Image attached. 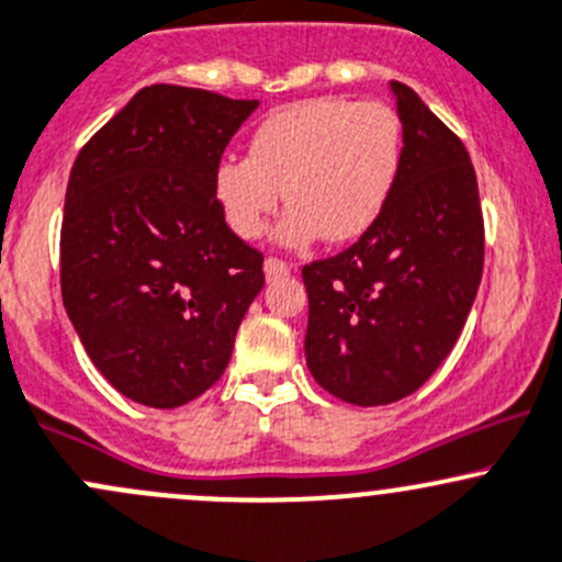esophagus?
Listing matches in <instances>:
<instances>
[{
	"label": "esophagus",
	"instance_id": "obj_1",
	"mask_svg": "<svg viewBox=\"0 0 562 562\" xmlns=\"http://www.w3.org/2000/svg\"><path fill=\"white\" fill-rule=\"evenodd\" d=\"M289 262H283L279 257H268L265 259V276H268V281H279L283 276H289Z\"/></svg>",
	"mask_w": 562,
	"mask_h": 562
}]
</instances>
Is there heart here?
<instances>
[{"label": "heart", "mask_w": 562, "mask_h": 562, "mask_svg": "<svg viewBox=\"0 0 562 562\" xmlns=\"http://www.w3.org/2000/svg\"><path fill=\"white\" fill-rule=\"evenodd\" d=\"M402 158V120L391 105L311 98L265 116L251 153L221 158L213 191L226 224L246 240L262 235L286 196L283 240L347 243L380 218Z\"/></svg>", "instance_id": "b5f03b06"}]
</instances>
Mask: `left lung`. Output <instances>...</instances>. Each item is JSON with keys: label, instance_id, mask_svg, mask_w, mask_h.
Here are the masks:
<instances>
[{"label": "left lung", "instance_id": "obj_1", "mask_svg": "<svg viewBox=\"0 0 562 562\" xmlns=\"http://www.w3.org/2000/svg\"><path fill=\"white\" fill-rule=\"evenodd\" d=\"M404 158L385 210L358 243L303 268L305 363L336 398L380 407L448 358L483 273V215L462 138L391 81Z\"/></svg>", "mask_w": 562, "mask_h": 562}]
</instances>
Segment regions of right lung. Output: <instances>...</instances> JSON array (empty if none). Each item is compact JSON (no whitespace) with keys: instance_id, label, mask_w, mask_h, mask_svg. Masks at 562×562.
Segmentation results:
<instances>
[{"instance_id":"obj_1","label":"right lung","mask_w":562,"mask_h":562,"mask_svg":"<svg viewBox=\"0 0 562 562\" xmlns=\"http://www.w3.org/2000/svg\"><path fill=\"white\" fill-rule=\"evenodd\" d=\"M259 100L153 85L81 147L59 235L63 303L100 374L171 409L213 387L265 286L213 175Z\"/></svg>"}]
</instances>
